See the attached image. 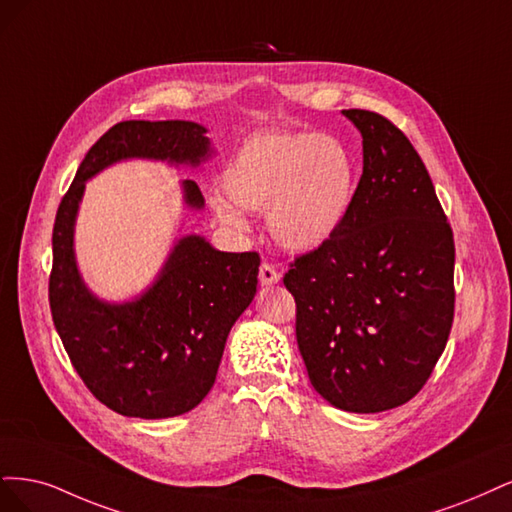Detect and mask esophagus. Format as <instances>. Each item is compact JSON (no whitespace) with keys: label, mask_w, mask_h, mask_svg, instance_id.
<instances>
[{"label":"esophagus","mask_w":512,"mask_h":512,"mask_svg":"<svg viewBox=\"0 0 512 512\" xmlns=\"http://www.w3.org/2000/svg\"><path fill=\"white\" fill-rule=\"evenodd\" d=\"M280 280V272L274 268V266H270V263H261V268H259V283L263 285V287H268V285H276Z\"/></svg>","instance_id":"obj_1"}]
</instances>
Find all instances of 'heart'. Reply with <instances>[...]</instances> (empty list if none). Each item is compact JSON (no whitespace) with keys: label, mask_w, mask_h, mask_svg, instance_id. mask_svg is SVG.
Segmentation results:
<instances>
[{"label":"heart","mask_w":512,"mask_h":512,"mask_svg":"<svg viewBox=\"0 0 512 512\" xmlns=\"http://www.w3.org/2000/svg\"><path fill=\"white\" fill-rule=\"evenodd\" d=\"M214 197L221 223L244 229L239 210L266 212L268 232L293 253L321 249L349 214L355 193V161L332 134L266 131L246 140L223 170Z\"/></svg>","instance_id":"1"}]
</instances>
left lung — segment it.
Returning a JSON list of instances; mask_svg holds the SVG:
<instances>
[{
	"instance_id": "obj_1",
	"label": "left lung",
	"mask_w": 512,
	"mask_h": 512,
	"mask_svg": "<svg viewBox=\"0 0 512 512\" xmlns=\"http://www.w3.org/2000/svg\"><path fill=\"white\" fill-rule=\"evenodd\" d=\"M342 114L364 138V174L338 234L283 283L312 387L366 415L415 398L447 346L455 244L410 140L376 112Z\"/></svg>"
}]
</instances>
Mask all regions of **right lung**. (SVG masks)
Here are the masks:
<instances>
[{
	"label": "right lung",
	"instance_id": "right-lung-1",
	"mask_svg": "<svg viewBox=\"0 0 512 512\" xmlns=\"http://www.w3.org/2000/svg\"><path fill=\"white\" fill-rule=\"evenodd\" d=\"M206 131L193 121L117 123L89 148L55 217L48 300L57 334L82 383L125 417H178L206 398L229 329L257 293L259 255L223 253L189 234L174 242L153 283L136 298L106 302L78 270V208L87 180L119 161L200 168L214 155ZM180 189L187 208H204L195 180H183Z\"/></svg>",
	"mask_w": 512,
	"mask_h": 512
}]
</instances>
